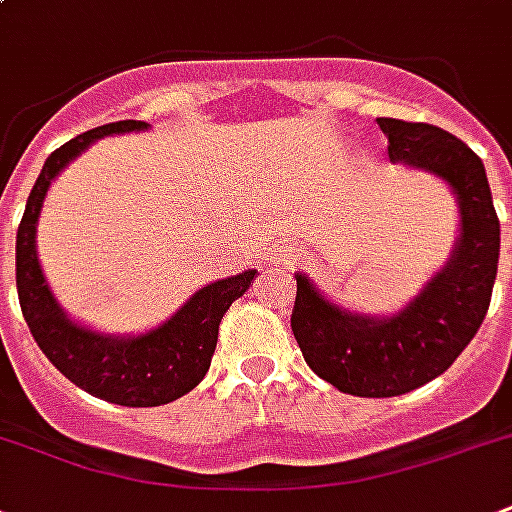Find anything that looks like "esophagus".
<instances>
[{
	"mask_svg": "<svg viewBox=\"0 0 512 512\" xmlns=\"http://www.w3.org/2000/svg\"><path fill=\"white\" fill-rule=\"evenodd\" d=\"M273 255H276V263H284V265L295 263V257H297L295 252H292V247H279Z\"/></svg>",
	"mask_w": 512,
	"mask_h": 512,
	"instance_id": "34e87169",
	"label": "esophagus"
}]
</instances>
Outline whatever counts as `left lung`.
Returning a JSON list of instances; mask_svg holds the SVG:
<instances>
[{"label": "left lung", "instance_id": "1", "mask_svg": "<svg viewBox=\"0 0 512 512\" xmlns=\"http://www.w3.org/2000/svg\"><path fill=\"white\" fill-rule=\"evenodd\" d=\"M390 162L430 170L460 201L462 236L452 260L390 319L340 311L297 276L292 332L321 380L350 396L390 398L436 380L476 337L492 303L500 260V217L484 162L452 132L422 122L377 119Z\"/></svg>", "mask_w": 512, "mask_h": 512}]
</instances>
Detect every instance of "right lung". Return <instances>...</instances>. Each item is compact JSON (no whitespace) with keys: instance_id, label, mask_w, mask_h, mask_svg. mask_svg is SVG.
Segmentation results:
<instances>
[{"instance_id":"1","label":"right lung","mask_w":512,"mask_h":512,"mask_svg":"<svg viewBox=\"0 0 512 512\" xmlns=\"http://www.w3.org/2000/svg\"><path fill=\"white\" fill-rule=\"evenodd\" d=\"M146 122L124 119L95 127L55 148L34 188L28 193L26 212L18 225L15 241V281L23 319L36 345L66 374L76 388L90 396L122 406H162L185 396L204 380L217 345V329L233 300L249 289L255 271H244L231 279L215 281L199 289L167 324L140 337H103L68 321L44 284L42 268L36 260V220L42 209L50 180L90 146L95 138L114 132L146 130Z\"/></svg>"}]
</instances>
